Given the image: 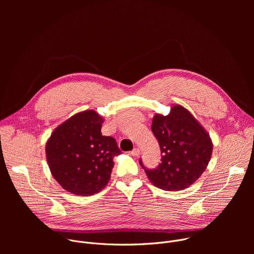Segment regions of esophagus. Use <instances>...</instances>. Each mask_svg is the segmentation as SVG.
<instances>
[{
  "label": "esophagus",
  "instance_id": "esophagus-1",
  "mask_svg": "<svg viewBox=\"0 0 254 254\" xmlns=\"http://www.w3.org/2000/svg\"><path fill=\"white\" fill-rule=\"evenodd\" d=\"M140 154V151L137 149V148H134L131 152H130V155L133 156V157H138Z\"/></svg>",
  "mask_w": 254,
  "mask_h": 254
}]
</instances>
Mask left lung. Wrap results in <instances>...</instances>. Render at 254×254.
<instances>
[{
  "label": "left lung",
  "instance_id": "1",
  "mask_svg": "<svg viewBox=\"0 0 254 254\" xmlns=\"http://www.w3.org/2000/svg\"><path fill=\"white\" fill-rule=\"evenodd\" d=\"M152 131L159 141L161 164L146 172L151 183L165 191H181L201 177L211 159L213 143L209 133L182 105L174 104L168 116L156 114Z\"/></svg>",
  "mask_w": 254,
  "mask_h": 254
}]
</instances>
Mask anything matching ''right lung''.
<instances>
[{
    "label": "right lung",
    "instance_id": "right-lung-1",
    "mask_svg": "<svg viewBox=\"0 0 254 254\" xmlns=\"http://www.w3.org/2000/svg\"><path fill=\"white\" fill-rule=\"evenodd\" d=\"M94 111H84L59 125L46 142L53 178L69 193L90 196L110 182L113 159L121 155L116 139L101 134L103 123Z\"/></svg>",
    "mask_w": 254,
    "mask_h": 254
}]
</instances>
